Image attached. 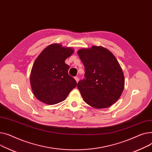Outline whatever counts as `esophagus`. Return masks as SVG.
Listing matches in <instances>:
<instances>
[{"label": "esophagus", "mask_w": 152, "mask_h": 152, "mask_svg": "<svg viewBox=\"0 0 152 152\" xmlns=\"http://www.w3.org/2000/svg\"><path fill=\"white\" fill-rule=\"evenodd\" d=\"M74 78H75V81L77 82V83H78V81H79V78H78V77H75Z\"/></svg>", "instance_id": "obj_1"}]
</instances>
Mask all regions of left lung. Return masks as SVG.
Here are the masks:
<instances>
[{"label":"left lung","mask_w":152,"mask_h":152,"mask_svg":"<svg viewBox=\"0 0 152 152\" xmlns=\"http://www.w3.org/2000/svg\"><path fill=\"white\" fill-rule=\"evenodd\" d=\"M77 54L85 69V78L77 84L83 100L96 109L109 107L124 90V77L119 62L102 46L80 49Z\"/></svg>","instance_id":"8db88e82"}]
</instances>
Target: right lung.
Instances as JSON below:
<instances>
[{
    "mask_svg": "<svg viewBox=\"0 0 152 152\" xmlns=\"http://www.w3.org/2000/svg\"><path fill=\"white\" fill-rule=\"evenodd\" d=\"M74 52L72 47L52 43L40 53L30 75L32 90L38 100L48 105L59 103L76 87L77 82L68 74L69 66L65 63Z\"/></svg>",
    "mask_w": 152,
    "mask_h": 152,
    "instance_id": "right-lung-1",
    "label": "right lung"
}]
</instances>
